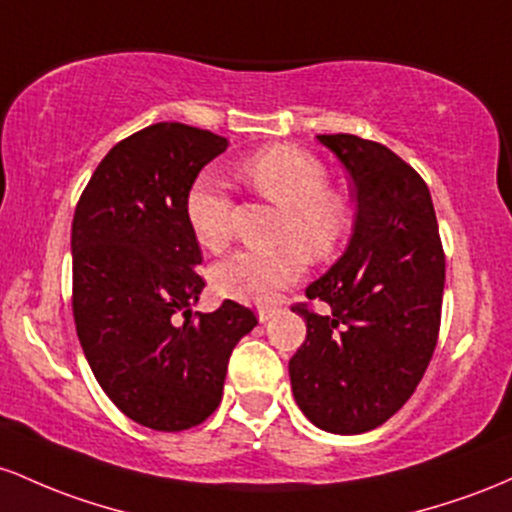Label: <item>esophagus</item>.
I'll return each mask as SVG.
<instances>
[{"mask_svg": "<svg viewBox=\"0 0 512 512\" xmlns=\"http://www.w3.org/2000/svg\"><path fill=\"white\" fill-rule=\"evenodd\" d=\"M275 312H278V307H258V321H268Z\"/></svg>", "mask_w": 512, "mask_h": 512, "instance_id": "1", "label": "esophagus"}]
</instances>
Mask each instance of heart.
Instances as JSON below:
<instances>
[{
  "label": "heart",
  "instance_id": "b5f03b06",
  "mask_svg": "<svg viewBox=\"0 0 512 512\" xmlns=\"http://www.w3.org/2000/svg\"><path fill=\"white\" fill-rule=\"evenodd\" d=\"M239 179L278 205L271 251H239L212 268V287L229 300L263 304L295 285L312 261L338 251L350 227L346 200L329 188V171L295 145H268L239 164ZM188 229L205 251H222L232 239L234 198L215 174L195 176L183 200Z\"/></svg>",
  "mask_w": 512,
  "mask_h": 512
}]
</instances>
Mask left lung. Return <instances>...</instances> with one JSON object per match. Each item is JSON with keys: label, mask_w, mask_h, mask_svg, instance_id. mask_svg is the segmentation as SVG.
<instances>
[{"label": "left lung", "mask_w": 512, "mask_h": 512, "mask_svg": "<svg viewBox=\"0 0 512 512\" xmlns=\"http://www.w3.org/2000/svg\"><path fill=\"white\" fill-rule=\"evenodd\" d=\"M353 181L355 232L346 254L292 304L307 338L290 358L297 406L321 430L382 426L416 392L438 346L445 251L426 181L380 142L317 135Z\"/></svg>", "instance_id": "obj_1"}]
</instances>
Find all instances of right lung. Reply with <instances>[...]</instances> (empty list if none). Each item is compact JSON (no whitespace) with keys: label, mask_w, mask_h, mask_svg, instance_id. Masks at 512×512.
Returning <instances> with one entry per match:
<instances>
[{"label":"right lung","mask_w":512,"mask_h":512,"mask_svg":"<svg viewBox=\"0 0 512 512\" xmlns=\"http://www.w3.org/2000/svg\"><path fill=\"white\" fill-rule=\"evenodd\" d=\"M225 137L154 123L120 140L86 183L72 220V312L96 382L125 416L164 433L220 406L227 363L258 324L244 304L191 312L205 280L183 200ZM183 313V325L173 314Z\"/></svg>","instance_id":"right-lung-1"}]
</instances>
